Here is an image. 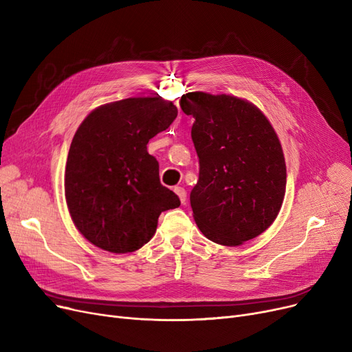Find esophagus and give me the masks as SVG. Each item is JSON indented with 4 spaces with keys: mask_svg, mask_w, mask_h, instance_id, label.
I'll return each mask as SVG.
<instances>
[{
    "mask_svg": "<svg viewBox=\"0 0 352 352\" xmlns=\"http://www.w3.org/2000/svg\"><path fill=\"white\" fill-rule=\"evenodd\" d=\"M174 191H175V194L179 197V199H181L182 204H186V202H187V191L184 190L182 187H175V188H174Z\"/></svg>",
    "mask_w": 352,
    "mask_h": 352,
    "instance_id": "34e87169",
    "label": "esophagus"
}]
</instances>
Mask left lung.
I'll list each match as a JSON object with an SVG mask.
<instances>
[{
	"instance_id": "1",
	"label": "left lung",
	"mask_w": 352,
	"mask_h": 352,
	"mask_svg": "<svg viewBox=\"0 0 352 352\" xmlns=\"http://www.w3.org/2000/svg\"><path fill=\"white\" fill-rule=\"evenodd\" d=\"M181 109L195 118L191 137L199 177L190 201L212 243L235 247L263 234L278 215L287 186L283 148L254 104L232 96L188 92Z\"/></svg>"
}]
</instances>
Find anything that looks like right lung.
<instances>
[{"instance_id":"add662e5","label":"right lung","mask_w":352,"mask_h":352,"mask_svg":"<svg viewBox=\"0 0 352 352\" xmlns=\"http://www.w3.org/2000/svg\"><path fill=\"white\" fill-rule=\"evenodd\" d=\"M177 114L161 97L126 98L96 108L78 126L64 187L74 224L91 244L114 254L137 251L155 234L160 214L179 207L146 151Z\"/></svg>"}]
</instances>
